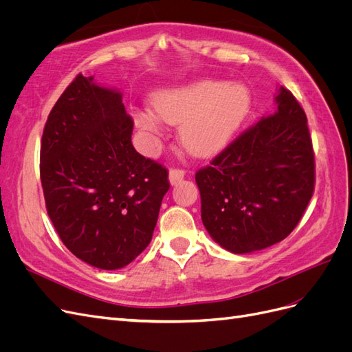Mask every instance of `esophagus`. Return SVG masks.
<instances>
[{"label":"esophagus","instance_id":"34e87169","mask_svg":"<svg viewBox=\"0 0 352 352\" xmlns=\"http://www.w3.org/2000/svg\"><path fill=\"white\" fill-rule=\"evenodd\" d=\"M184 177H185V170L182 168H172L168 172V180L172 185H177Z\"/></svg>","mask_w":352,"mask_h":352}]
</instances>
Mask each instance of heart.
Wrapping results in <instances>:
<instances>
[{
	"instance_id": "heart-1",
	"label": "heart",
	"mask_w": 352,
	"mask_h": 352,
	"mask_svg": "<svg viewBox=\"0 0 352 352\" xmlns=\"http://www.w3.org/2000/svg\"><path fill=\"white\" fill-rule=\"evenodd\" d=\"M251 97L242 85L201 80L184 88L162 92L154 110L135 113V123L151 138L157 136L160 120L180 124L179 136L185 148L199 157L214 155L225 148L250 111Z\"/></svg>"
}]
</instances>
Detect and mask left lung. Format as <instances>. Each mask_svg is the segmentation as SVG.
Listing matches in <instances>:
<instances>
[{"instance_id": "8db88e82", "label": "left lung", "mask_w": 352, "mask_h": 352, "mask_svg": "<svg viewBox=\"0 0 352 352\" xmlns=\"http://www.w3.org/2000/svg\"><path fill=\"white\" fill-rule=\"evenodd\" d=\"M201 219L233 254L264 250L295 229L313 197L314 153L307 116L279 88L265 116L195 175Z\"/></svg>"}]
</instances>
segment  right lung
Instances as JSON below:
<instances>
[{
	"label": "right lung",
	"instance_id": "add662e5",
	"mask_svg": "<svg viewBox=\"0 0 352 352\" xmlns=\"http://www.w3.org/2000/svg\"><path fill=\"white\" fill-rule=\"evenodd\" d=\"M122 94L78 74L52 107L41 142V182L60 239L94 267L117 270L151 242L170 188L167 168L132 145Z\"/></svg>",
	"mask_w": 352,
	"mask_h": 352
}]
</instances>
